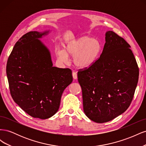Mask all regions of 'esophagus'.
I'll return each instance as SVG.
<instances>
[{
	"label": "esophagus",
	"mask_w": 146,
	"mask_h": 146,
	"mask_svg": "<svg viewBox=\"0 0 146 146\" xmlns=\"http://www.w3.org/2000/svg\"><path fill=\"white\" fill-rule=\"evenodd\" d=\"M72 76L74 79H77V74L76 72H72Z\"/></svg>",
	"instance_id": "34e87169"
}]
</instances>
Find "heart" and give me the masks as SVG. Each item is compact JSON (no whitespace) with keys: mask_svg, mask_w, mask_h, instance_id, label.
Instances as JSON below:
<instances>
[{"mask_svg":"<svg viewBox=\"0 0 146 146\" xmlns=\"http://www.w3.org/2000/svg\"><path fill=\"white\" fill-rule=\"evenodd\" d=\"M102 45L98 39L83 36L67 42L65 50L58 48L56 54L58 58L68 62L69 56H74V63L78 68H87L93 64L99 57Z\"/></svg>","mask_w":146,"mask_h":146,"instance_id":"b5f03b06","label":"heart"}]
</instances>
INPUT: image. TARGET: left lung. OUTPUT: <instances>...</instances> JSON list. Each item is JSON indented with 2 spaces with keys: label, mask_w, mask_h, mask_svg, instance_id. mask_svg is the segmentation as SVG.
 I'll list each match as a JSON object with an SVG mask.
<instances>
[{
  "label": "left lung",
  "mask_w": 146,
  "mask_h": 146,
  "mask_svg": "<svg viewBox=\"0 0 146 146\" xmlns=\"http://www.w3.org/2000/svg\"><path fill=\"white\" fill-rule=\"evenodd\" d=\"M130 47L124 39L108 31L99 58L90 67L79 69L83 111L91 121L108 122L129 107L139 78Z\"/></svg>",
  "instance_id": "8db88e82"
}]
</instances>
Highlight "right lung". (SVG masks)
<instances>
[{
	"mask_svg": "<svg viewBox=\"0 0 146 146\" xmlns=\"http://www.w3.org/2000/svg\"><path fill=\"white\" fill-rule=\"evenodd\" d=\"M48 33L23 35L13 47L6 69L13 100L29 115L41 119L58 111L63 92L73 80L71 69L53 67L49 50L38 39Z\"/></svg>",
	"mask_w": 146,
	"mask_h": 146,
	"instance_id": "add662e5",
	"label": "right lung"
}]
</instances>
